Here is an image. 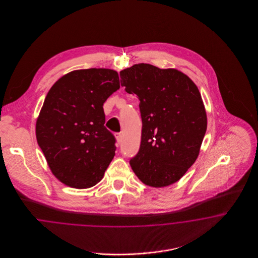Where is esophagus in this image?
<instances>
[{
    "label": "esophagus",
    "mask_w": 258,
    "mask_h": 258,
    "mask_svg": "<svg viewBox=\"0 0 258 258\" xmlns=\"http://www.w3.org/2000/svg\"><path fill=\"white\" fill-rule=\"evenodd\" d=\"M115 136H116V139H117L118 144H120V143L122 142V135H121V134H116Z\"/></svg>",
    "instance_id": "34e87169"
}]
</instances>
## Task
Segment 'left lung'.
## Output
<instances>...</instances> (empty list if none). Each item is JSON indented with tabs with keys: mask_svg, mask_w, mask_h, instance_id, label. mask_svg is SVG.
<instances>
[{
	"mask_svg": "<svg viewBox=\"0 0 258 258\" xmlns=\"http://www.w3.org/2000/svg\"><path fill=\"white\" fill-rule=\"evenodd\" d=\"M125 92L140 100L141 144L130 160L139 180L162 187L179 181L198 157L207 116L197 85L185 74L137 63L120 73Z\"/></svg>",
	"mask_w": 258,
	"mask_h": 258,
	"instance_id": "left-lung-1",
	"label": "left lung"
}]
</instances>
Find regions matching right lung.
Segmentation results:
<instances>
[{"mask_svg": "<svg viewBox=\"0 0 258 258\" xmlns=\"http://www.w3.org/2000/svg\"><path fill=\"white\" fill-rule=\"evenodd\" d=\"M119 88V75L108 69L74 71L51 87L36 135L61 183L87 188L102 179L116 151L115 136L104 126L102 105Z\"/></svg>", "mask_w": 258, "mask_h": 258, "instance_id": "1", "label": "right lung"}]
</instances>
